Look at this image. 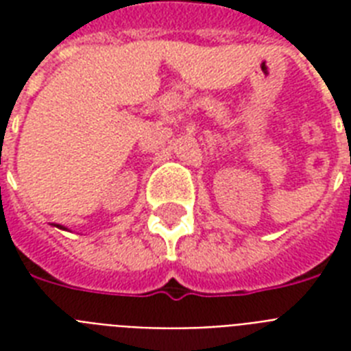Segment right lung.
Wrapping results in <instances>:
<instances>
[{
    "instance_id": "right-lung-1",
    "label": "right lung",
    "mask_w": 351,
    "mask_h": 351,
    "mask_svg": "<svg viewBox=\"0 0 351 351\" xmlns=\"http://www.w3.org/2000/svg\"><path fill=\"white\" fill-rule=\"evenodd\" d=\"M56 226V228H60V230H67V228H63V226H60V224H54Z\"/></svg>"
}]
</instances>
